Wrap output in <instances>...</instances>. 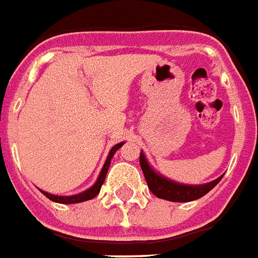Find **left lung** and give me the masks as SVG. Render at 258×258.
Here are the masks:
<instances>
[{
  "label": "left lung",
  "mask_w": 258,
  "mask_h": 258,
  "mask_svg": "<svg viewBox=\"0 0 258 258\" xmlns=\"http://www.w3.org/2000/svg\"><path fill=\"white\" fill-rule=\"evenodd\" d=\"M140 165H141L142 173L145 176L149 190L158 199L168 200L172 203H189L193 200L201 199L208 191H211L222 178V176L218 177L217 180L204 185L178 184V182L165 178L164 176L158 174L156 170L150 168L142 152L140 153Z\"/></svg>",
  "instance_id": "obj_1"
}]
</instances>
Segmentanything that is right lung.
I'll return each instance as SVG.
<instances>
[{"label": "right lung", "instance_id": "add662e5", "mask_svg": "<svg viewBox=\"0 0 258 258\" xmlns=\"http://www.w3.org/2000/svg\"><path fill=\"white\" fill-rule=\"evenodd\" d=\"M123 145V142H119L117 145H114L110 149L108 154V158H106V161H105L104 166H102V170H101L100 176L97 178L96 184L93 185L92 187H89L88 190L82 191V193H78V195H74V196H54V195H50V193H47L45 190H41V193L44 196H46L47 199L51 200V201H54V203H58V204H78V203H82V201H88V200H92L94 199L101 190V186L104 184L105 181V177H106V173H108V169H109V165H110V161H112L113 156L116 153L117 150Z\"/></svg>", "mask_w": 258, "mask_h": 258}]
</instances>
